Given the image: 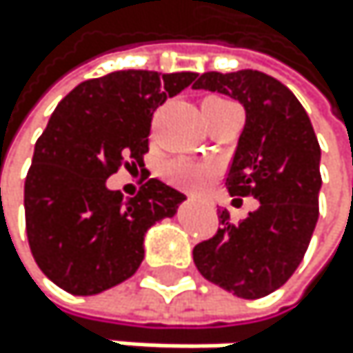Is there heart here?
Segmentation results:
<instances>
[{
	"mask_svg": "<svg viewBox=\"0 0 353 353\" xmlns=\"http://www.w3.org/2000/svg\"><path fill=\"white\" fill-rule=\"evenodd\" d=\"M165 173H167V178L173 184L188 188V190H201V188H205L212 182L216 167L212 163H205V161L173 159L167 165Z\"/></svg>",
	"mask_w": 353,
	"mask_h": 353,
	"instance_id": "b5f03b06",
	"label": "heart"
}]
</instances>
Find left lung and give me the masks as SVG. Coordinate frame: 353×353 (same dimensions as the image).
<instances>
[{
	"label": "left lung",
	"instance_id": "8db88e82",
	"mask_svg": "<svg viewBox=\"0 0 353 353\" xmlns=\"http://www.w3.org/2000/svg\"><path fill=\"white\" fill-rule=\"evenodd\" d=\"M192 88L228 94L243 105L245 127L226 188L230 196L252 194L261 203L239 224L220 210L222 228L194 245V265L239 299L267 296L290 279L314 235L322 188L318 137L292 90L263 72H208Z\"/></svg>",
	"mask_w": 353,
	"mask_h": 353
}]
</instances>
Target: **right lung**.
<instances>
[{"mask_svg": "<svg viewBox=\"0 0 353 353\" xmlns=\"http://www.w3.org/2000/svg\"><path fill=\"white\" fill-rule=\"evenodd\" d=\"M196 78L192 72H112L78 84L35 141L25 180L29 248L42 273L76 296L129 279L143 237L186 199L148 180L133 199L108 188L120 167H143L152 114Z\"/></svg>", "mask_w": 353, "mask_h": 353, "instance_id": "1", "label": "right lung"}]
</instances>
